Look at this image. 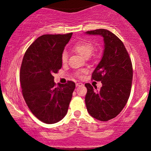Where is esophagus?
<instances>
[{
  "instance_id": "esophagus-1",
  "label": "esophagus",
  "mask_w": 151,
  "mask_h": 151,
  "mask_svg": "<svg viewBox=\"0 0 151 151\" xmlns=\"http://www.w3.org/2000/svg\"><path fill=\"white\" fill-rule=\"evenodd\" d=\"M83 85H84V84L81 82H77V84H76V86H82Z\"/></svg>"
}]
</instances>
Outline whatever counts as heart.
I'll use <instances>...</instances> for the list:
<instances>
[{"label": "heart", "mask_w": 151, "mask_h": 151, "mask_svg": "<svg viewBox=\"0 0 151 151\" xmlns=\"http://www.w3.org/2000/svg\"><path fill=\"white\" fill-rule=\"evenodd\" d=\"M73 50L76 52L81 55L82 57L85 58H88L91 56L92 54L93 50H94V45L91 42L87 40H81L79 41L74 45L73 47ZM67 52L66 51H64L62 54L61 56V60L63 63L67 62ZM81 74V72H79L77 73V75L80 76Z\"/></svg>", "instance_id": "b5f03b06"}]
</instances>
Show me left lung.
I'll list each match as a JSON object with an SVG mask.
<instances>
[{
    "mask_svg": "<svg viewBox=\"0 0 151 151\" xmlns=\"http://www.w3.org/2000/svg\"><path fill=\"white\" fill-rule=\"evenodd\" d=\"M104 37L103 57L91 75V79L101 81L102 86L85 84L87 93L86 106L91 116L107 121L120 114L124 108L130 93L133 79V67L129 53L122 41L114 33L105 29L86 32Z\"/></svg>",
    "mask_w": 151,
    "mask_h": 151,
    "instance_id": "obj_1",
    "label": "left lung"
}]
</instances>
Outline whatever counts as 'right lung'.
I'll return each mask as SVG.
<instances>
[{
  "label": "right lung",
  "mask_w": 151,
  "mask_h": 151,
  "mask_svg": "<svg viewBox=\"0 0 151 151\" xmlns=\"http://www.w3.org/2000/svg\"><path fill=\"white\" fill-rule=\"evenodd\" d=\"M72 35H43L27 48L22 59V96L32 114L45 124H55L65 116L75 89L72 81L56 86L52 76L61 69L62 54Z\"/></svg>",
  "instance_id": "add662e5"
}]
</instances>
